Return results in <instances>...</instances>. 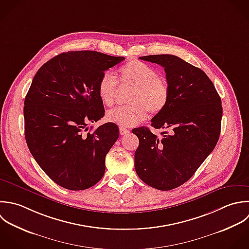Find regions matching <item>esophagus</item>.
<instances>
[{"label":"esophagus","mask_w":249,"mask_h":249,"mask_svg":"<svg viewBox=\"0 0 249 249\" xmlns=\"http://www.w3.org/2000/svg\"><path fill=\"white\" fill-rule=\"evenodd\" d=\"M119 132H120L121 135H126V134H128L130 131H129V129H127V128H125V127H120V128H119Z\"/></svg>","instance_id":"34e87169"}]
</instances>
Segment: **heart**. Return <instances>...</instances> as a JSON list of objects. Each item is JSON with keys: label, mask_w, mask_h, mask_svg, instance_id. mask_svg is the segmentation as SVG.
I'll return each instance as SVG.
<instances>
[{"label": "heart", "mask_w": 249, "mask_h": 249, "mask_svg": "<svg viewBox=\"0 0 249 249\" xmlns=\"http://www.w3.org/2000/svg\"><path fill=\"white\" fill-rule=\"evenodd\" d=\"M121 83L133 87L129 105L117 107L107 111V119L120 126L131 127L145 119L147 110L152 114L162 111L169 101V87L154 68L140 61L132 60L120 69ZM117 79L110 72L102 74L98 93L106 106H112L115 101Z\"/></svg>", "instance_id": "heart-1"}]
</instances>
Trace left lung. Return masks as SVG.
Segmentation results:
<instances>
[{
    "label": "left lung",
    "instance_id": "obj_1",
    "mask_svg": "<svg viewBox=\"0 0 249 249\" xmlns=\"http://www.w3.org/2000/svg\"><path fill=\"white\" fill-rule=\"evenodd\" d=\"M140 59L165 69L169 101L151 119L153 128L165 130L161 137L146 127L132 130L140 141L135 169L144 183L168 191L189 180L214 149L221 130V99L205 71L178 56Z\"/></svg>",
    "mask_w": 249,
    "mask_h": 249
}]
</instances>
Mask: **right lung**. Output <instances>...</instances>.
<instances>
[{
  "mask_svg": "<svg viewBox=\"0 0 249 249\" xmlns=\"http://www.w3.org/2000/svg\"><path fill=\"white\" fill-rule=\"evenodd\" d=\"M124 59L69 51L43 64L33 78L24 102L26 142L41 170L66 189H88L105 175L119 129L107 122L86 133L87 126L105 115L98 93L102 74Z\"/></svg>",
  "mask_w": 249,
  "mask_h": 249,
  "instance_id": "obj_1",
  "label": "right lung"
}]
</instances>
